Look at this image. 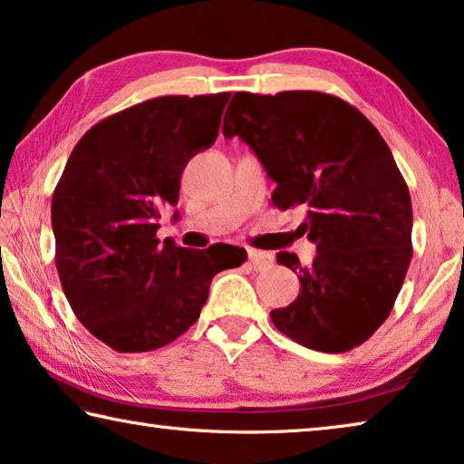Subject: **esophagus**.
<instances>
[{
	"label": "esophagus",
	"mask_w": 464,
	"mask_h": 464,
	"mask_svg": "<svg viewBox=\"0 0 464 464\" xmlns=\"http://www.w3.org/2000/svg\"><path fill=\"white\" fill-rule=\"evenodd\" d=\"M247 260L249 266L254 270H268L272 266V256L266 252H260V249H249Z\"/></svg>",
	"instance_id": "obj_1"
}]
</instances>
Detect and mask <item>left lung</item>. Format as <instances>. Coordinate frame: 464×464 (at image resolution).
I'll return each instance as SVG.
<instances>
[{
  "label": "left lung",
  "instance_id": "left-lung-1",
  "mask_svg": "<svg viewBox=\"0 0 464 464\" xmlns=\"http://www.w3.org/2000/svg\"><path fill=\"white\" fill-rule=\"evenodd\" d=\"M223 134L256 152L276 181V208L305 206L297 231L318 249L310 266L276 254L301 289L270 312L272 324L322 353L365 343L391 314L413 256L409 188L384 138L347 101L315 91L235 92Z\"/></svg>",
  "mask_w": 464,
  "mask_h": 464
}]
</instances>
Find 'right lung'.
<instances>
[{
  "label": "right lung",
  "mask_w": 464,
  "mask_h": 464,
  "mask_svg": "<svg viewBox=\"0 0 464 464\" xmlns=\"http://www.w3.org/2000/svg\"><path fill=\"white\" fill-rule=\"evenodd\" d=\"M231 92L157 97L109 115L73 146L51 202L55 266L76 318L120 353L165 347L200 318L217 272L246 249L157 239L188 160L215 144Z\"/></svg>",
  "instance_id": "obj_1"
}]
</instances>
